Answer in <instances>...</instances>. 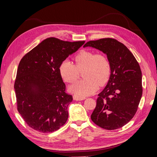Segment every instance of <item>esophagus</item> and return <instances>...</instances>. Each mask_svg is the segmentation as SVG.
I'll return each mask as SVG.
<instances>
[{
	"label": "esophagus",
	"instance_id": "esophagus-1",
	"mask_svg": "<svg viewBox=\"0 0 157 157\" xmlns=\"http://www.w3.org/2000/svg\"><path fill=\"white\" fill-rule=\"evenodd\" d=\"M73 99H74V100H76V101H81V100H84L85 98L77 96V95H74Z\"/></svg>",
	"mask_w": 157,
	"mask_h": 157
}]
</instances>
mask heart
<instances>
[{
    "mask_svg": "<svg viewBox=\"0 0 157 157\" xmlns=\"http://www.w3.org/2000/svg\"><path fill=\"white\" fill-rule=\"evenodd\" d=\"M75 64L64 60L59 65V73L65 82L74 83L82 73L84 79L76 82L71 90L79 96L92 94L98 85L103 86L109 80L111 65L108 57L103 53L81 50L74 57Z\"/></svg>",
    "mask_w": 157,
    "mask_h": 157,
    "instance_id": "b5f03b06",
    "label": "heart"
}]
</instances>
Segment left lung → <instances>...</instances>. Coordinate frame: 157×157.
Instances as JSON below:
<instances>
[{"instance_id":"8db88e82","label":"left lung","mask_w":157,"mask_h":157,"mask_svg":"<svg viewBox=\"0 0 157 157\" xmlns=\"http://www.w3.org/2000/svg\"><path fill=\"white\" fill-rule=\"evenodd\" d=\"M92 46L107 54L111 74L105 88L98 94L92 121L103 129L124 126L134 117L143 92L140 65L127 47L112 38L90 40Z\"/></svg>"}]
</instances>
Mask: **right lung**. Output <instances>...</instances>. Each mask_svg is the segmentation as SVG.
<instances>
[{"mask_svg":"<svg viewBox=\"0 0 157 157\" xmlns=\"http://www.w3.org/2000/svg\"><path fill=\"white\" fill-rule=\"evenodd\" d=\"M84 42L48 38L21 58L14 82L17 109L33 129L50 133L67 122L73 97L66 91L59 68Z\"/></svg>","mask_w":157,"mask_h":157,"instance_id":"right-lung-1","label":"right lung"}]
</instances>
